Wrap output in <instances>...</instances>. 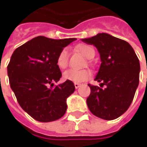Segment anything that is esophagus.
Instances as JSON below:
<instances>
[{"instance_id":"34e87169","label":"esophagus","mask_w":147,"mask_h":147,"mask_svg":"<svg viewBox=\"0 0 147 147\" xmlns=\"http://www.w3.org/2000/svg\"><path fill=\"white\" fill-rule=\"evenodd\" d=\"M80 86V83H78V82H74V87L75 88H78Z\"/></svg>"}]
</instances>
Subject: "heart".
Instances as JSON below:
<instances>
[{
  "mask_svg": "<svg viewBox=\"0 0 147 147\" xmlns=\"http://www.w3.org/2000/svg\"><path fill=\"white\" fill-rule=\"evenodd\" d=\"M77 50L82 53L86 58H92L95 55L92 47L88 45H79ZM56 64L59 69H65L69 64V51L64 48L58 55L56 59ZM63 77L65 80L74 82H82L88 80L92 77V72L88 69H68L64 73Z\"/></svg>",
  "mask_w": 147,
  "mask_h": 147,
  "instance_id": "obj_1",
  "label": "heart"
}]
</instances>
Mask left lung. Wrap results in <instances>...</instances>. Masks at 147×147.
Returning <instances> with one entry per match:
<instances>
[{
	"mask_svg": "<svg viewBox=\"0 0 147 147\" xmlns=\"http://www.w3.org/2000/svg\"><path fill=\"white\" fill-rule=\"evenodd\" d=\"M82 41L94 45L101 60L95 78L100 87L88 84L91 88L87 99L88 108L100 119H115L133 101L139 83L138 58L129 43L107 33H98Z\"/></svg>",
	"mask_w": 147,
	"mask_h": 147,
	"instance_id": "left-lung-1",
	"label": "left lung"
}]
</instances>
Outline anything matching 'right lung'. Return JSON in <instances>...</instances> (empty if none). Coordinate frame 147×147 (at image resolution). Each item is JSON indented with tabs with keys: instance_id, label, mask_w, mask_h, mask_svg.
Here are the masks:
<instances>
[{
	"instance_id": "obj_1",
	"label": "right lung",
	"mask_w": 147,
	"mask_h": 147,
	"mask_svg": "<svg viewBox=\"0 0 147 147\" xmlns=\"http://www.w3.org/2000/svg\"><path fill=\"white\" fill-rule=\"evenodd\" d=\"M76 38L51 39L39 36L15 49L7 66L10 88L22 109L39 122L55 121L67 110L66 99L75 90L56 64L59 53Z\"/></svg>"
}]
</instances>
